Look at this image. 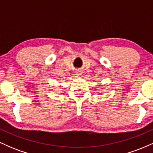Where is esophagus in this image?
Wrapping results in <instances>:
<instances>
[{"mask_svg": "<svg viewBox=\"0 0 153 153\" xmlns=\"http://www.w3.org/2000/svg\"><path fill=\"white\" fill-rule=\"evenodd\" d=\"M82 73L81 71H80V70H76V71H75V75H77V76H80V75H81Z\"/></svg>", "mask_w": 153, "mask_h": 153, "instance_id": "1", "label": "esophagus"}]
</instances>
